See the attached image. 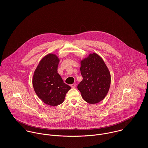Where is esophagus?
<instances>
[{
  "mask_svg": "<svg viewBox=\"0 0 148 148\" xmlns=\"http://www.w3.org/2000/svg\"><path fill=\"white\" fill-rule=\"evenodd\" d=\"M70 86L72 88H75V86H76V84H71L70 85Z\"/></svg>",
  "mask_w": 148,
  "mask_h": 148,
  "instance_id": "obj_1",
  "label": "esophagus"
}]
</instances>
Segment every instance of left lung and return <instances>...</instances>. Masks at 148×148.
<instances>
[{"label": "left lung", "mask_w": 148, "mask_h": 148, "mask_svg": "<svg viewBox=\"0 0 148 148\" xmlns=\"http://www.w3.org/2000/svg\"><path fill=\"white\" fill-rule=\"evenodd\" d=\"M82 81L77 88L83 99L89 103L99 102L107 95L110 88L111 77L104 61L98 54H90L81 62Z\"/></svg>", "instance_id": "left-lung-1"}]
</instances>
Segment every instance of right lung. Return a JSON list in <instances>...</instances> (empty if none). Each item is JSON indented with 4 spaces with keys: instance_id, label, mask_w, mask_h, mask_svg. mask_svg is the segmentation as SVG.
I'll return each mask as SVG.
<instances>
[{
    "instance_id": "obj_1",
    "label": "right lung",
    "mask_w": 148,
    "mask_h": 148,
    "mask_svg": "<svg viewBox=\"0 0 148 148\" xmlns=\"http://www.w3.org/2000/svg\"><path fill=\"white\" fill-rule=\"evenodd\" d=\"M58 58L49 54L40 61L32 77V85L38 97L46 104H61L71 87L63 82L58 73Z\"/></svg>"
}]
</instances>
